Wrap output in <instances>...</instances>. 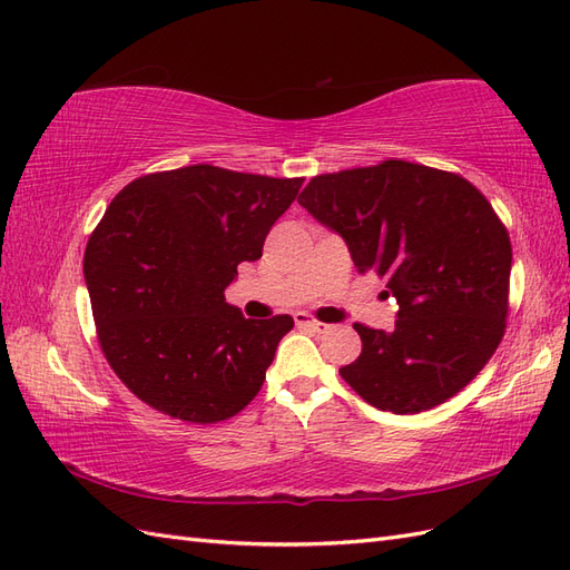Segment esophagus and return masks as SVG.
<instances>
[{"label": "esophagus", "instance_id": "obj_1", "mask_svg": "<svg viewBox=\"0 0 570 570\" xmlns=\"http://www.w3.org/2000/svg\"><path fill=\"white\" fill-rule=\"evenodd\" d=\"M295 323L299 325V327H308V331H314V333H325L327 327V323H321V321H316V318H312L308 314H295Z\"/></svg>", "mask_w": 570, "mask_h": 570}]
</instances>
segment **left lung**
<instances>
[{
    "instance_id": "8db88e82",
    "label": "left lung",
    "mask_w": 570,
    "mask_h": 570,
    "mask_svg": "<svg viewBox=\"0 0 570 570\" xmlns=\"http://www.w3.org/2000/svg\"><path fill=\"white\" fill-rule=\"evenodd\" d=\"M297 202L400 304L392 331L354 325L361 354L340 368L354 392L419 413L469 385L509 314L511 243L490 202L461 176L396 159L316 176Z\"/></svg>"
}]
</instances>
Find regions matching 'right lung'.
I'll list each match as a JSON object with an SVG mask.
<instances>
[{
	"mask_svg": "<svg viewBox=\"0 0 570 570\" xmlns=\"http://www.w3.org/2000/svg\"><path fill=\"white\" fill-rule=\"evenodd\" d=\"M302 183L197 164L142 176L114 197L82 273L101 352L145 404L216 423L262 390L295 321L245 318L223 292L239 264L262 258Z\"/></svg>",
	"mask_w": 570,
	"mask_h": 570,
	"instance_id": "add662e5",
	"label": "right lung"
}]
</instances>
